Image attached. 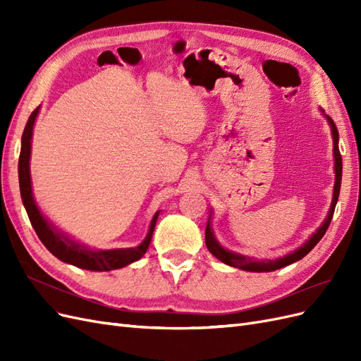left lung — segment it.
Here are the masks:
<instances>
[{"mask_svg": "<svg viewBox=\"0 0 361 361\" xmlns=\"http://www.w3.org/2000/svg\"><path fill=\"white\" fill-rule=\"evenodd\" d=\"M322 116L326 118V122L330 125L331 129V137H333V155H334V190H333V199H331V204H330V209L329 214H326V218L324 220V223L319 226L318 231H316L307 241H305L301 247H298L297 250L290 251V253L285 255L283 257H277V259H255V257H250V256H244V255H239L235 253L232 250H227L224 248L220 243H218V239L215 238V233L212 231V226H211V216H212V211L209 214V218H207V224H206V231H204V241H206V247L207 250L211 251V253L218 259L221 260L223 264L228 265V267H233L238 269H243V271H250V272H271V271H276L280 268H285L293 262H298L300 259H302L305 255L312 251V248L321 241V238L325 235L326 228H329L330 223H331V218L334 214V207L338 199V192H341V182H342V157H341V152H338V133H337V128L333 122V118L330 116L324 114V111L321 110Z\"/></svg>", "mask_w": 361, "mask_h": 361, "instance_id": "obj_1", "label": "left lung"}]
</instances>
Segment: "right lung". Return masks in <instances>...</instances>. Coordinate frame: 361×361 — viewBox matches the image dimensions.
Returning a JSON list of instances; mask_svg holds the SVG:
<instances>
[{"mask_svg": "<svg viewBox=\"0 0 361 361\" xmlns=\"http://www.w3.org/2000/svg\"><path fill=\"white\" fill-rule=\"evenodd\" d=\"M39 111H40V105L31 113L28 122L25 125L23 140H20L18 173H19L20 197H23V203L28 214L30 223L32 228L36 231L42 244L61 262H66V264L73 265L76 268L99 271V272L128 267L133 264V262H137L138 259L143 257L152 241V235H154L157 220L161 211H157L155 215L152 216L149 231L140 245L129 247V248H113V250H92L84 244H80L78 241L72 239L68 233L60 231V228L52 221H49V218L45 214H42L40 207L36 203L35 195H32V185H31V174H30L32 128H35Z\"/></svg>", "mask_w": 361, "mask_h": 361, "instance_id": "1", "label": "right lung"}]
</instances>
